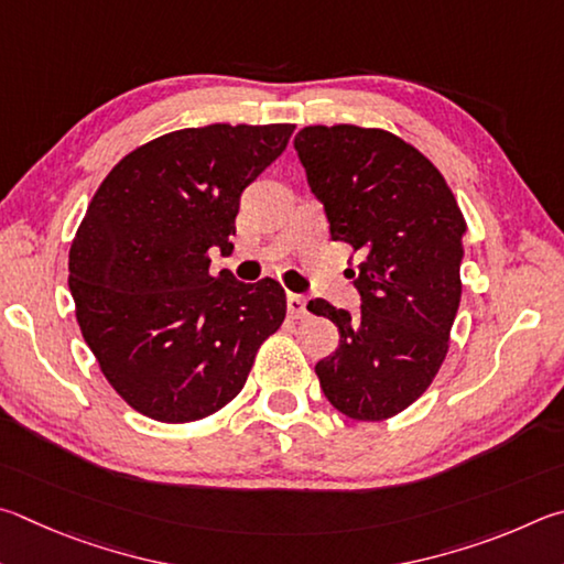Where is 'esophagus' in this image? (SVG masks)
<instances>
[{
  "label": "esophagus",
  "mask_w": 564,
  "mask_h": 564,
  "mask_svg": "<svg viewBox=\"0 0 564 564\" xmlns=\"http://www.w3.org/2000/svg\"><path fill=\"white\" fill-rule=\"evenodd\" d=\"M288 312H290L292 319L307 317V300H304L302 294L290 292V294H288Z\"/></svg>",
  "instance_id": "1"
}]
</instances>
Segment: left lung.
Instances as JSON below:
<instances>
[{
    "label": "left lung",
    "mask_w": 564,
    "mask_h": 564,
    "mask_svg": "<svg viewBox=\"0 0 564 564\" xmlns=\"http://www.w3.org/2000/svg\"><path fill=\"white\" fill-rule=\"evenodd\" d=\"M294 151L332 240L359 254L349 276L361 312L307 304L339 329V349L314 367L319 387L344 416L391 419L431 387L448 354L466 217L438 167L381 128L307 126Z\"/></svg>",
    "instance_id": "left-lung-1"
}]
</instances>
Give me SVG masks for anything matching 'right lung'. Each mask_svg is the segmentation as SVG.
Returning a JSON list of instances; mask_svg holds the SVG:
<instances>
[{
	"label": "right lung",
	"mask_w": 564,
	"mask_h": 564,
	"mask_svg": "<svg viewBox=\"0 0 564 564\" xmlns=\"http://www.w3.org/2000/svg\"><path fill=\"white\" fill-rule=\"evenodd\" d=\"M292 123H213L138 145L98 185L68 250L84 341L128 406L191 423L242 391L254 354L282 327L280 282L210 272L230 250L240 195Z\"/></svg>",
	"instance_id": "obj_1"
}]
</instances>
